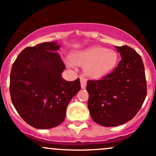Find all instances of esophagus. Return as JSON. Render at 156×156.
I'll return each mask as SVG.
<instances>
[{
  "label": "esophagus",
  "mask_w": 156,
  "mask_h": 156,
  "mask_svg": "<svg viewBox=\"0 0 156 156\" xmlns=\"http://www.w3.org/2000/svg\"><path fill=\"white\" fill-rule=\"evenodd\" d=\"M86 85H87V81L85 78H81V87L82 89H85Z\"/></svg>",
  "instance_id": "34e87169"
}]
</instances>
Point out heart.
Masks as SVG:
<instances>
[{
  "mask_svg": "<svg viewBox=\"0 0 156 156\" xmlns=\"http://www.w3.org/2000/svg\"><path fill=\"white\" fill-rule=\"evenodd\" d=\"M70 60L66 62L69 68L73 67V64L84 66V72L86 75L93 78H100L115 67L119 56L113 50L94 46L72 53Z\"/></svg>",
  "mask_w": 156,
  "mask_h": 156,
  "instance_id": "1",
  "label": "heart"
}]
</instances>
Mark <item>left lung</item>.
<instances>
[{
  "label": "left lung",
  "instance_id": "obj_1",
  "mask_svg": "<svg viewBox=\"0 0 156 156\" xmlns=\"http://www.w3.org/2000/svg\"><path fill=\"white\" fill-rule=\"evenodd\" d=\"M120 53L118 66L101 80L88 81L87 106L93 120L115 127L131 120L146 96V81L141 56L128 46H115Z\"/></svg>",
  "mask_w": 156,
  "mask_h": 156
}]
</instances>
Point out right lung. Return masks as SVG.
Listing matches in <instances>:
<instances>
[{
    "label": "right lung",
    "instance_id": "add662e5",
    "mask_svg": "<svg viewBox=\"0 0 156 156\" xmlns=\"http://www.w3.org/2000/svg\"><path fill=\"white\" fill-rule=\"evenodd\" d=\"M56 41L25 48L12 64L10 93L17 112L27 124L50 129L62 123L70 100L81 89L80 79L67 81Z\"/></svg>",
    "mask_w": 156,
    "mask_h": 156
}]
</instances>
